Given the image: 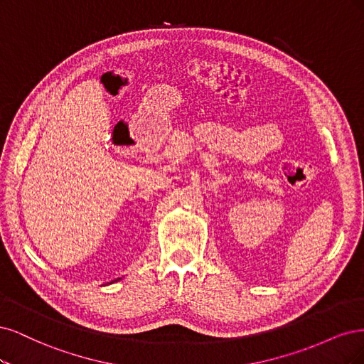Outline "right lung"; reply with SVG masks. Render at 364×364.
I'll return each mask as SVG.
<instances>
[{"label":"right lung","instance_id":"add662e5","mask_svg":"<svg viewBox=\"0 0 364 364\" xmlns=\"http://www.w3.org/2000/svg\"><path fill=\"white\" fill-rule=\"evenodd\" d=\"M114 281H118V279H114ZM112 283H113V281H112Z\"/></svg>","mask_w":364,"mask_h":364}]
</instances>
